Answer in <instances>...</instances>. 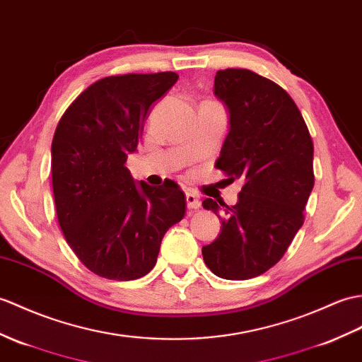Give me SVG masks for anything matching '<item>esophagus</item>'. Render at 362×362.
I'll return each instance as SVG.
<instances>
[{
    "label": "esophagus",
    "mask_w": 362,
    "mask_h": 362,
    "mask_svg": "<svg viewBox=\"0 0 362 362\" xmlns=\"http://www.w3.org/2000/svg\"><path fill=\"white\" fill-rule=\"evenodd\" d=\"M187 205H188V208H191V209H196V208L200 206L199 196L196 194L194 191H188V192H187Z\"/></svg>",
    "instance_id": "esophagus-1"
}]
</instances>
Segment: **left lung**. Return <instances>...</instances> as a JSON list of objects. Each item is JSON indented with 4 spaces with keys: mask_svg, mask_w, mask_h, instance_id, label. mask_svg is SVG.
I'll use <instances>...</instances> for the list:
<instances>
[{
    "mask_svg": "<svg viewBox=\"0 0 362 362\" xmlns=\"http://www.w3.org/2000/svg\"><path fill=\"white\" fill-rule=\"evenodd\" d=\"M214 94L230 112L216 168L243 187L234 206L202 202L222 222L202 255L216 276L245 281L279 262L304 223L315 185L313 140L287 90L256 72L217 71Z\"/></svg>",
    "mask_w": 362,
    "mask_h": 362,
    "instance_id": "8db88e82",
    "label": "left lung"
}]
</instances>
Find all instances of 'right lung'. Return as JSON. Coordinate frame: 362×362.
<instances>
[{"label": "right lung", "instance_id": "add662e5", "mask_svg": "<svg viewBox=\"0 0 362 362\" xmlns=\"http://www.w3.org/2000/svg\"><path fill=\"white\" fill-rule=\"evenodd\" d=\"M177 78L175 72L105 77L57 124L50 171L58 223L81 264L105 279L148 274L165 233L187 211L177 183L137 185L124 166L151 105Z\"/></svg>", "mask_w": 362, "mask_h": 362}]
</instances>
